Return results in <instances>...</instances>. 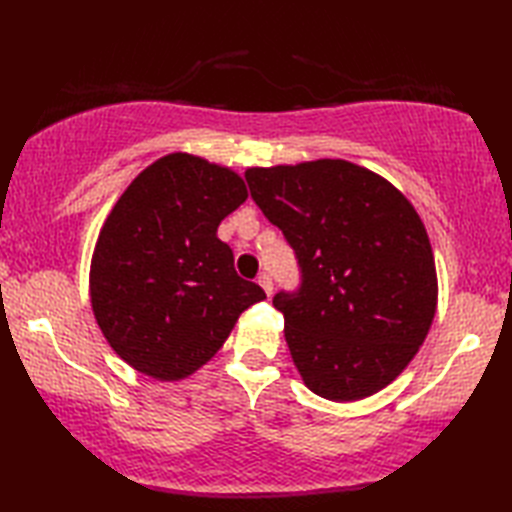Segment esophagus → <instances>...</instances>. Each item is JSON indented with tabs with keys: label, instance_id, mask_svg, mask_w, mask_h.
Returning a JSON list of instances; mask_svg holds the SVG:
<instances>
[{
	"label": "esophagus",
	"instance_id": "obj_1",
	"mask_svg": "<svg viewBox=\"0 0 512 512\" xmlns=\"http://www.w3.org/2000/svg\"><path fill=\"white\" fill-rule=\"evenodd\" d=\"M257 284L264 288V292H266V295H268V297H270V295H273V279H270V277H268L266 273H262V275H259V277H257Z\"/></svg>",
	"mask_w": 512,
	"mask_h": 512
}]
</instances>
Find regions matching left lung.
Wrapping results in <instances>:
<instances>
[{
    "instance_id": "1",
    "label": "left lung",
    "mask_w": 512,
    "mask_h": 512,
    "mask_svg": "<svg viewBox=\"0 0 512 512\" xmlns=\"http://www.w3.org/2000/svg\"><path fill=\"white\" fill-rule=\"evenodd\" d=\"M250 198L295 248L301 286L277 292L303 383L334 402L387 387L427 339L438 277L427 228L378 173L347 160L246 169Z\"/></svg>"
}]
</instances>
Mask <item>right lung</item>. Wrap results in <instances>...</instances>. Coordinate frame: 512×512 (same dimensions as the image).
<instances>
[{
	"instance_id": "add662e5",
	"label": "right lung",
	"mask_w": 512,
	"mask_h": 512,
	"mask_svg": "<svg viewBox=\"0 0 512 512\" xmlns=\"http://www.w3.org/2000/svg\"><path fill=\"white\" fill-rule=\"evenodd\" d=\"M233 169L169 154L114 204L90 266V301L112 350L156 380L191 376L220 350L246 308L266 299L235 273L217 226L246 202Z\"/></svg>"
}]
</instances>
